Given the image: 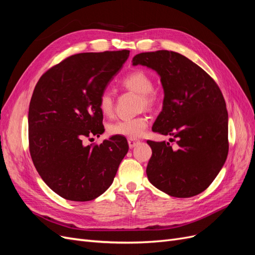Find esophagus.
<instances>
[{
	"label": "esophagus",
	"instance_id": "1",
	"mask_svg": "<svg viewBox=\"0 0 255 255\" xmlns=\"http://www.w3.org/2000/svg\"><path fill=\"white\" fill-rule=\"evenodd\" d=\"M128 146H129L130 149L135 148V146H136L138 143H140V141L138 140V139H135V138H128Z\"/></svg>",
	"mask_w": 255,
	"mask_h": 255
}]
</instances>
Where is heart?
<instances>
[{
	"instance_id": "obj_1",
	"label": "heart",
	"mask_w": 255,
	"mask_h": 255,
	"mask_svg": "<svg viewBox=\"0 0 255 255\" xmlns=\"http://www.w3.org/2000/svg\"><path fill=\"white\" fill-rule=\"evenodd\" d=\"M122 87L130 90L140 96V104L145 109H150L155 102V96L153 95L154 83L151 76L141 70H136L128 73L121 81ZM99 110L104 116L112 115L114 111V100L109 91H104L100 96L98 102ZM148 127V119L145 117H137L133 119L119 120L107 127V132L114 136H122L128 138L141 137Z\"/></svg>"
}]
</instances>
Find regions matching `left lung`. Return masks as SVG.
<instances>
[{"mask_svg": "<svg viewBox=\"0 0 255 255\" xmlns=\"http://www.w3.org/2000/svg\"><path fill=\"white\" fill-rule=\"evenodd\" d=\"M132 63L159 75L163 110L152 129L176 141L175 148L146 141L152 149L146 167L150 183L171 197L199 195L218 175L229 152V117L219 87L202 68L176 52L140 53Z\"/></svg>", "mask_w": 255, "mask_h": 255, "instance_id": "1", "label": "left lung"}]
</instances>
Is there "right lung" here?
I'll use <instances>...</instances> for the list:
<instances>
[{
  "label": "right lung",
  "instance_id": "1",
  "mask_svg": "<svg viewBox=\"0 0 255 255\" xmlns=\"http://www.w3.org/2000/svg\"><path fill=\"white\" fill-rule=\"evenodd\" d=\"M129 51L80 53L38 81L28 110L29 152L43 182L61 198L91 201L112 185L128 151L126 137L85 145L104 133L98 102L126 63Z\"/></svg>",
  "mask_w": 255,
  "mask_h": 255
}]
</instances>
